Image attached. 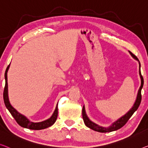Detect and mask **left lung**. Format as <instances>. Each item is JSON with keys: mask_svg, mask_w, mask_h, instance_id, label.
Masks as SVG:
<instances>
[{"mask_svg": "<svg viewBox=\"0 0 148 148\" xmlns=\"http://www.w3.org/2000/svg\"><path fill=\"white\" fill-rule=\"evenodd\" d=\"M129 53L134 59H136V60H138L139 62V60H138V58H136L135 55H134L130 51H129ZM140 66H141L140 63V62H139V74H140V80H141V86L138 90L137 97H136L135 102H134L132 108L129 111L125 114V115H123V116L121 117L120 118H119L118 120H116V122H114L111 125H110L109 127H102L98 124H96V123L92 122V121L90 120V118H88L87 116L86 112L85 106H84L83 109H82V118H83V120H84V122L85 125H86L88 127H89V128L93 130L96 132H101V133H106V132H111L113 131L118 130L120 129L121 127H123V125L127 123V121L129 120V119L131 118V116L132 115H133L134 112L138 110L139 106H140L141 103V100H142L141 90H142L143 88V85H144V79H143V77L142 76V74H141Z\"/></svg>", "mask_w": 148, "mask_h": 148, "instance_id": "1", "label": "left lung"}]
</instances>
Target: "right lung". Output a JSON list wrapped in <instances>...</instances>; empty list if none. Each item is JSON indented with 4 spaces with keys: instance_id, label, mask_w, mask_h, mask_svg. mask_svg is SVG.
I'll use <instances>...</instances> for the list:
<instances>
[{
    "instance_id": "add662e5",
    "label": "right lung",
    "mask_w": 148,
    "mask_h": 148,
    "mask_svg": "<svg viewBox=\"0 0 148 148\" xmlns=\"http://www.w3.org/2000/svg\"><path fill=\"white\" fill-rule=\"evenodd\" d=\"M10 64L6 68V70L4 74V78H5V87L4 89L3 92V98L4 104H5L6 108L8 109V111L10 112L11 115L13 116V118L15 119L16 122L21 125V126L28 128L30 130H43L47 127L51 126L56 122L57 116H58V103H57L56 108L52 114V116L50 118L47 119L45 121L40 122H33L30 121L26 118L25 116L19 113L17 110L13 108L12 105L10 104L9 98H8V82H7V72L9 69Z\"/></svg>"
}]
</instances>
